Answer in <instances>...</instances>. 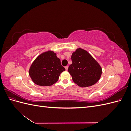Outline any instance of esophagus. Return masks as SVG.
Returning a JSON list of instances; mask_svg holds the SVG:
<instances>
[{
    "label": "esophagus",
    "instance_id": "34e87169",
    "mask_svg": "<svg viewBox=\"0 0 131 131\" xmlns=\"http://www.w3.org/2000/svg\"><path fill=\"white\" fill-rule=\"evenodd\" d=\"M65 68H66V70H68V66H66V67H65Z\"/></svg>",
    "mask_w": 131,
    "mask_h": 131
}]
</instances>
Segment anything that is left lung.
I'll use <instances>...</instances> for the list:
<instances>
[{
	"label": "left lung",
	"mask_w": 131,
	"mask_h": 131,
	"mask_svg": "<svg viewBox=\"0 0 131 131\" xmlns=\"http://www.w3.org/2000/svg\"><path fill=\"white\" fill-rule=\"evenodd\" d=\"M72 64L68 72L74 83L81 88L94 85L100 80L102 68L91 54L81 48L77 49L72 54Z\"/></svg>",
	"instance_id": "8db88e82"
}]
</instances>
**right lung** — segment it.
<instances>
[{
  "label": "right lung",
  "instance_id": "1",
  "mask_svg": "<svg viewBox=\"0 0 131 131\" xmlns=\"http://www.w3.org/2000/svg\"><path fill=\"white\" fill-rule=\"evenodd\" d=\"M66 70L53 51L42 52L35 59L29 69V75L34 84L41 86L56 83L61 73Z\"/></svg>",
  "mask_w": 131,
  "mask_h": 131
}]
</instances>
